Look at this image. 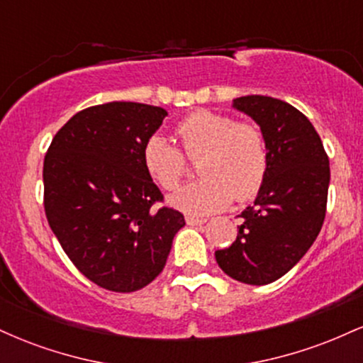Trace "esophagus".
I'll return each instance as SVG.
<instances>
[{
	"instance_id": "esophagus-1",
	"label": "esophagus",
	"mask_w": 363,
	"mask_h": 363,
	"mask_svg": "<svg viewBox=\"0 0 363 363\" xmlns=\"http://www.w3.org/2000/svg\"><path fill=\"white\" fill-rule=\"evenodd\" d=\"M205 222H206V218H203V216H194V215H187L186 216V223L187 225H201Z\"/></svg>"
}]
</instances>
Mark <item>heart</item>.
Masks as SVG:
<instances>
[{
    "label": "heart",
    "mask_w": 363,
    "mask_h": 363,
    "mask_svg": "<svg viewBox=\"0 0 363 363\" xmlns=\"http://www.w3.org/2000/svg\"><path fill=\"white\" fill-rule=\"evenodd\" d=\"M183 152L162 135L145 141L141 160L158 187L174 191L184 177L187 158H196L201 177L172 198V205L186 213L206 215L232 201L256 198L269 167V150L261 128L213 111H194L176 124Z\"/></svg>",
    "instance_id": "obj_1"
}]
</instances>
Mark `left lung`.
<instances>
[{"instance_id": "obj_1", "label": "left lung", "mask_w": 363, "mask_h": 363, "mask_svg": "<svg viewBox=\"0 0 363 363\" xmlns=\"http://www.w3.org/2000/svg\"><path fill=\"white\" fill-rule=\"evenodd\" d=\"M256 121L269 150L264 184L230 247L216 251L220 268L247 285H268L309 251L326 216L329 158L311 121L290 104L264 95L234 101Z\"/></svg>"}]
</instances>
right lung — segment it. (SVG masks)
<instances>
[{"label": "right lung", "instance_id": "add662e5", "mask_svg": "<svg viewBox=\"0 0 363 363\" xmlns=\"http://www.w3.org/2000/svg\"><path fill=\"white\" fill-rule=\"evenodd\" d=\"M167 111L138 102L86 107L56 133L44 157V210L83 277L136 291L164 269L184 215L164 203L143 167V145Z\"/></svg>", "mask_w": 363, "mask_h": 363}]
</instances>
